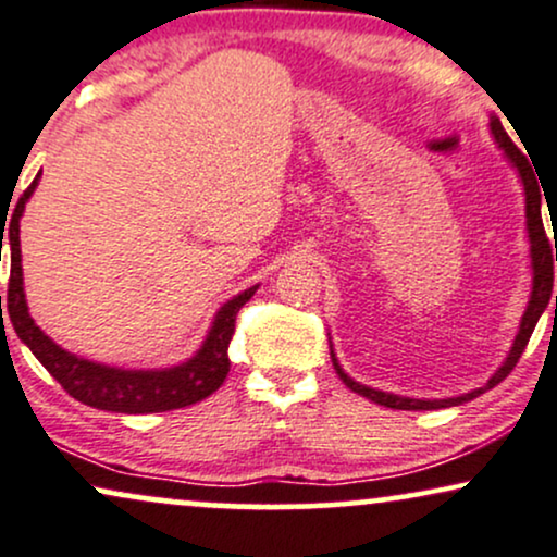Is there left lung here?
I'll list each match as a JSON object with an SVG mask.
<instances>
[{"mask_svg": "<svg viewBox=\"0 0 557 557\" xmlns=\"http://www.w3.org/2000/svg\"><path fill=\"white\" fill-rule=\"evenodd\" d=\"M491 129H493L495 143L504 147V152L508 156V160H511V163L516 165V171L521 173V181H524V191H527V227H529V240H532V270H534L532 300H529L524 319H521L519 334H516L511 352H508L506 363L498 368V373H495V376L487 381V384L482 386V388H474V392L461 394V397H454V399H433V401L397 397V394L376 392V388L358 384V381H352L343 371V368H339L337 358H334V352H332L334 371H337V376L343 379V384L347 388H352L355 394H360V397L376 401V405L392 407V410H441V407H454V405H461V401H470L474 397H480V394H485L487 388L498 386L500 381H504L508 373L513 371L516 363H519L521 352H524L529 337H532L534 326H537L542 311H545L547 304H550V296H553V261H557V240H555V251H553V244H550V238H547L545 223H542V212H540V202H542L540 186H542V181H540V176H534V171H532V165H529L527 156L519 150V147L513 145V139L508 137L506 129H504V124H500L498 119H491ZM550 218H553V214H550ZM555 317H557V296H555Z\"/></svg>", "mask_w": 557, "mask_h": 557, "instance_id": "obj_1", "label": "left lung"}]
</instances>
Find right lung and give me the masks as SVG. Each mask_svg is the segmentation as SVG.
I'll return each mask as SVG.
<instances>
[{
    "label": "right lung",
    "instance_id": "add662e5",
    "mask_svg": "<svg viewBox=\"0 0 557 557\" xmlns=\"http://www.w3.org/2000/svg\"><path fill=\"white\" fill-rule=\"evenodd\" d=\"M41 176V173H38ZM38 176L17 199L15 212L7 223V238H10V285H7V313H10L12 326L17 337L30 347V352L41 360V366L62 384L70 397L83 401L87 407L109 412H126V414H147V412H165L189 407L210 397L223 384L227 371H231V347L233 332H236V317L240 308L246 306L257 287H249L240 296L220 308L210 337L202 345L189 363L169 368V371H122V368L98 366L92 360H83L77 355L62 350L53 345L46 334L33 324L28 306H25L23 293V267H20V214L25 210V202L36 189ZM4 223V218H2ZM4 238V225L0 246ZM2 308V296H0ZM2 317V313H0ZM4 321V319H2Z\"/></svg>",
    "mask_w": 557,
    "mask_h": 557
}]
</instances>
